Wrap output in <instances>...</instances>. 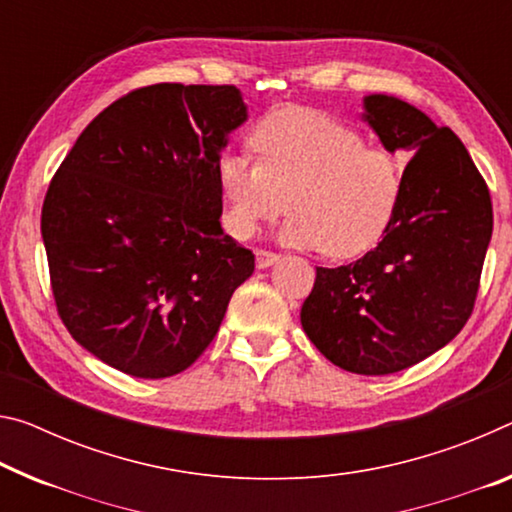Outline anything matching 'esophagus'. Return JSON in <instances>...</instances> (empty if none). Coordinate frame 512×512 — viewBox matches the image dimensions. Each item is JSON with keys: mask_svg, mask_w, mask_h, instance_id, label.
Returning a JSON list of instances; mask_svg holds the SVG:
<instances>
[{"mask_svg": "<svg viewBox=\"0 0 512 512\" xmlns=\"http://www.w3.org/2000/svg\"><path fill=\"white\" fill-rule=\"evenodd\" d=\"M278 259H280L278 253H273V250H266V248H259L255 253L257 269H269V266H273Z\"/></svg>", "mask_w": 512, "mask_h": 512, "instance_id": "34e87169", "label": "esophagus"}]
</instances>
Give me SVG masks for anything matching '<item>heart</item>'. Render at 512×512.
<instances>
[{
    "instance_id": "1",
    "label": "heart",
    "mask_w": 512,
    "mask_h": 512,
    "mask_svg": "<svg viewBox=\"0 0 512 512\" xmlns=\"http://www.w3.org/2000/svg\"><path fill=\"white\" fill-rule=\"evenodd\" d=\"M250 161L225 154L216 177L225 223L239 239L255 237L287 209L282 241L355 257L383 239L403 193L399 159L344 120L316 109H285L248 134Z\"/></svg>"
}]
</instances>
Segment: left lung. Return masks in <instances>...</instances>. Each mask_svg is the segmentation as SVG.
I'll use <instances>...</instances> for the list:
<instances>
[{"label": "left lung", "mask_w": 512, "mask_h": 512, "mask_svg": "<svg viewBox=\"0 0 512 512\" xmlns=\"http://www.w3.org/2000/svg\"><path fill=\"white\" fill-rule=\"evenodd\" d=\"M389 152H415L383 241L358 262L316 266L300 310L310 342L339 369L387 376L440 351L474 312L492 239V200L462 141L389 95L364 97Z\"/></svg>", "instance_id": "8db88e82"}]
</instances>
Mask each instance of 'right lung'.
Returning <instances> with one entry per match:
<instances>
[{
	"mask_svg": "<svg viewBox=\"0 0 512 512\" xmlns=\"http://www.w3.org/2000/svg\"><path fill=\"white\" fill-rule=\"evenodd\" d=\"M243 120L237 86H143L97 113L54 173L40 232L56 312L109 367L189 369L253 275V250L218 221V152Z\"/></svg>",
	"mask_w": 512,
	"mask_h": 512,
	"instance_id": "obj_1",
	"label": "right lung"
}]
</instances>
